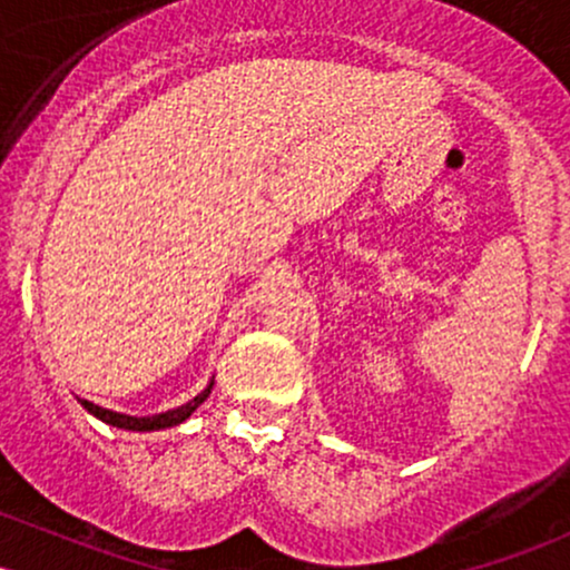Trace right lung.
Listing matches in <instances>:
<instances>
[{
	"label": "right lung",
	"instance_id": "obj_1",
	"mask_svg": "<svg viewBox=\"0 0 570 570\" xmlns=\"http://www.w3.org/2000/svg\"><path fill=\"white\" fill-rule=\"evenodd\" d=\"M212 389H214V381H208L206 389H203L195 399H189L187 404H181V407L158 412V415H141V417L126 415V412H115L107 407H98V404L88 402V399H80V404L90 412V415L98 417V421L107 423V426L126 429V431H160V429H171V426H179V423H185L187 417L193 415V412L198 410L203 402H206L208 394H212Z\"/></svg>",
	"mask_w": 570,
	"mask_h": 570
}]
</instances>
